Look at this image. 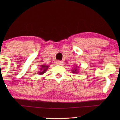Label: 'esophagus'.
Listing matches in <instances>:
<instances>
[{
    "instance_id": "1",
    "label": "esophagus",
    "mask_w": 120,
    "mask_h": 120,
    "mask_svg": "<svg viewBox=\"0 0 120 120\" xmlns=\"http://www.w3.org/2000/svg\"><path fill=\"white\" fill-rule=\"evenodd\" d=\"M56 64L58 65H62V64H63V62L60 61V60H57L56 62Z\"/></svg>"
}]
</instances>
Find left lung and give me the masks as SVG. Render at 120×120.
<instances>
[{
  "instance_id": "8db88e82",
  "label": "left lung",
  "mask_w": 120,
  "mask_h": 120,
  "mask_svg": "<svg viewBox=\"0 0 120 120\" xmlns=\"http://www.w3.org/2000/svg\"><path fill=\"white\" fill-rule=\"evenodd\" d=\"M79 68V67L76 66V67H75V68H74V69H73V70H72V73H74V74H78L79 73H78V68Z\"/></svg>"
}]
</instances>
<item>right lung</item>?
<instances>
[{
	"label": "right lung",
	"mask_w": 120,
	"mask_h": 120,
	"mask_svg": "<svg viewBox=\"0 0 120 120\" xmlns=\"http://www.w3.org/2000/svg\"><path fill=\"white\" fill-rule=\"evenodd\" d=\"M41 67H40L41 68H40V71H39V73H38L39 75L44 74L47 71V69H48L49 67L47 65H41Z\"/></svg>",
	"instance_id": "add662e5"
}]
</instances>
